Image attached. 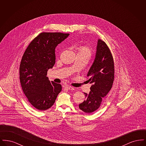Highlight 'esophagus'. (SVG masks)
Segmentation results:
<instances>
[{
  "instance_id": "esophagus-1",
  "label": "esophagus",
  "mask_w": 146,
  "mask_h": 146,
  "mask_svg": "<svg viewBox=\"0 0 146 146\" xmlns=\"http://www.w3.org/2000/svg\"><path fill=\"white\" fill-rule=\"evenodd\" d=\"M64 88H66V89H68V90H74V87H72V86H66Z\"/></svg>"
}]
</instances>
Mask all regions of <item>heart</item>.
<instances>
[{
    "mask_svg": "<svg viewBox=\"0 0 146 146\" xmlns=\"http://www.w3.org/2000/svg\"><path fill=\"white\" fill-rule=\"evenodd\" d=\"M77 55L82 56L89 58L90 57L93 51L90 47L88 45H80L77 48Z\"/></svg>",
    "mask_w": 146,
    "mask_h": 146,
    "instance_id": "1",
    "label": "heart"
}]
</instances>
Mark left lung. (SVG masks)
<instances>
[{
	"mask_svg": "<svg viewBox=\"0 0 146 146\" xmlns=\"http://www.w3.org/2000/svg\"><path fill=\"white\" fill-rule=\"evenodd\" d=\"M87 78L92 84L89 94L84 92L85 100L79 108L90 114L100 107L103 97L111 90L114 79V63L111 50L106 43L98 39L95 61L91 67Z\"/></svg>",
	"mask_w": 146,
	"mask_h": 146,
	"instance_id": "obj_1",
	"label": "left lung"
}]
</instances>
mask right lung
Returning <instances> with one entry per match:
<instances>
[{
	"mask_svg": "<svg viewBox=\"0 0 146 146\" xmlns=\"http://www.w3.org/2000/svg\"><path fill=\"white\" fill-rule=\"evenodd\" d=\"M68 33L42 32L30 42L20 65L21 87L29 102L39 111H45L54 104L62 90L60 84L50 82L48 70L55 63L56 46Z\"/></svg>",
	"mask_w": 146,
	"mask_h": 146,
	"instance_id": "obj_1",
	"label": "right lung"
}]
</instances>
